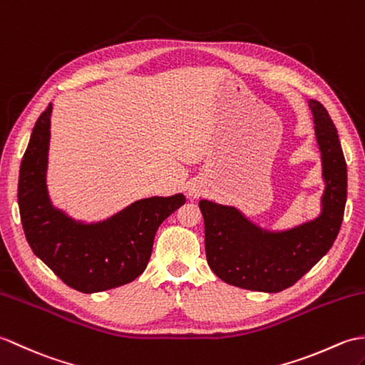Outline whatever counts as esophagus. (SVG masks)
<instances>
[{"mask_svg":"<svg viewBox=\"0 0 365 365\" xmlns=\"http://www.w3.org/2000/svg\"><path fill=\"white\" fill-rule=\"evenodd\" d=\"M190 195H193V197H197V195H198V190H195V189H192V190H190Z\"/></svg>","mask_w":365,"mask_h":365,"instance_id":"esophagus-1","label":"esophagus"}]
</instances>
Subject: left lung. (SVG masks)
I'll list each match as a JSON object with an SVG mask.
<instances>
[{"label": "left lung", "mask_w": 365, "mask_h": 365, "mask_svg": "<svg viewBox=\"0 0 365 365\" xmlns=\"http://www.w3.org/2000/svg\"><path fill=\"white\" fill-rule=\"evenodd\" d=\"M322 153L325 192L317 218L287 231H267L232 206L201 200L207 264L222 281L256 292H281L325 256L341 230L346 203V162L337 129L323 104L309 100Z\"/></svg>", "instance_id": "8db88e82"}]
</instances>
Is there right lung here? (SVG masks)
Instances as JSON below:
<instances>
[{
	"label": "right lung",
	"instance_id": "1",
	"mask_svg": "<svg viewBox=\"0 0 365 365\" xmlns=\"http://www.w3.org/2000/svg\"><path fill=\"white\" fill-rule=\"evenodd\" d=\"M51 110L50 103L36 121L20 165L19 207L24 236L34 255L71 289L93 294L128 284L147 269L158 228L185 203V197L143 198L98 223L73 220L48 197Z\"/></svg>",
	"mask_w": 365,
	"mask_h": 365
}]
</instances>
